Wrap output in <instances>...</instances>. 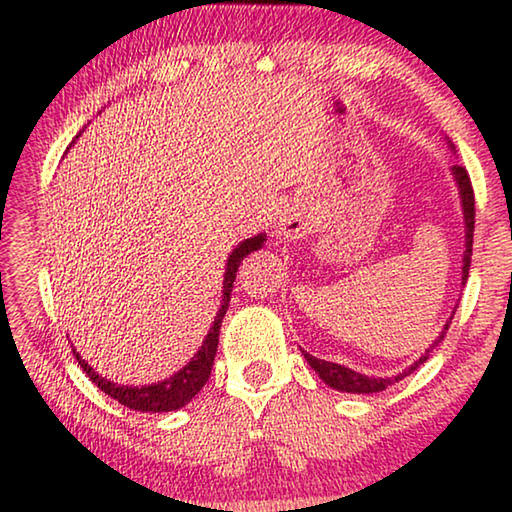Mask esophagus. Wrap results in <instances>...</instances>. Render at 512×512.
Returning <instances> with one entry per match:
<instances>
[{
	"label": "esophagus",
	"mask_w": 512,
	"mask_h": 512,
	"mask_svg": "<svg viewBox=\"0 0 512 512\" xmlns=\"http://www.w3.org/2000/svg\"><path fill=\"white\" fill-rule=\"evenodd\" d=\"M305 216L300 212L298 207H287L282 209L278 214V221H275V227H278V232L287 234V237H298L300 232L305 230Z\"/></svg>",
	"instance_id": "34e87169"
}]
</instances>
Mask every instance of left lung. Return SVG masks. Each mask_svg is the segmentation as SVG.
I'll list each match as a JSON object with an SVG mask.
<instances>
[{
    "instance_id": "left-lung-1",
    "label": "left lung",
    "mask_w": 512,
    "mask_h": 512,
    "mask_svg": "<svg viewBox=\"0 0 512 512\" xmlns=\"http://www.w3.org/2000/svg\"><path fill=\"white\" fill-rule=\"evenodd\" d=\"M453 177H456L458 182V191H460V202H462V214H465V255H462V285H465V280L469 278V264H472V243H474V189H472V180H469L467 170L462 166H453L451 168ZM453 319V316H451ZM451 319L446 321L444 330L440 332V337H437V342L433 346H437L444 339L446 330H449V323ZM433 346L428 348V351L421 355V358L410 364L408 369H405L403 373H399V376L394 378H369V376H362V373L348 369V367H342V364H335V362H326V360H319L314 358V355H310L307 351H303L305 360L310 367L319 373V378L323 380V383L330 385L332 389H339V392H351V394H373V392H383V389H387L389 385L399 383L401 378L410 376L412 371H415L419 364H424L428 360V355H431Z\"/></svg>"
}]
</instances>
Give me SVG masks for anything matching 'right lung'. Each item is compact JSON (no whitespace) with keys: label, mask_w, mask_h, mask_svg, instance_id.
<instances>
[{"label":"right lung","mask_w":512,"mask_h":512,"mask_svg":"<svg viewBox=\"0 0 512 512\" xmlns=\"http://www.w3.org/2000/svg\"><path fill=\"white\" fill-rule=\"evenodd\" d=\"M79 139V136H77ZM266 234H257V237H250L246 241H241L237 248L232 250L230 259H227V269H225V280H223V303L221 310H218L212 330L207 332L205 342H202L200 351L193 355L191 362L182 367L173 376L161 380V383H152L145 387H129V385H118L113 380L102 378L100 373H95V369L88 364L86 360L79 358L77 348H72L77 362L81 364V369L93 383L102 389L104 394H109L111 399H116L118 403L127 405L129 410H139V412H170V410H180L182 405L189 403L193 396H196L205 383L209 380V373H212L214 367V358H216V348H218V332H221V323L223 316L230 307V294L234 287V278H237L239 264L243 262V257L253 253V250H259L264 246Z\"/></svg>","instance_id":"obj_1"}]
</instances>
